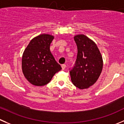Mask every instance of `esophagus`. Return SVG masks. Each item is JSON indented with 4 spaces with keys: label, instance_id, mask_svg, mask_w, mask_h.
<instances>
[{
    "label": "esophagus",
    "instance_id": "1",
    "mask_svg": "<svg viewBox=\"0 0 124 124\" xmlns=\"http://www.w3.org/2000/svg\"><path fill=\"white\" fill-rule=\"evenodd\" d=\"M61 67H62V70H65V68H66V65L65 64H63V65H62V66H61Z\"/></svg>",
    "mask_w": 124,
    "mask_h": 124
}]
</instances>
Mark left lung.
Wrapping results in <instances>:
<instances>
[{
  "label": "left lung",
  "mask_w": 124,
  "mask_h": 124,
  "mask_svg": "<svg viewBox=\"0 0 124 124\" xmlns=\"http://www.w3.org/2000/svg\"><path fill=\"white\" fill-rule=\"evenodd\" d=\"M78 47L75 65L70 71L71 80L78 88L86 89L98 80L103 68L101 53L94 41L84 34L74 37Z\"/></svg>",
  "instance_id": "1"
}]
</instances>
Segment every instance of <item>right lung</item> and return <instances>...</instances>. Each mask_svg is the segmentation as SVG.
<instances>
[{
    "label": "right lung",
    "instance_id": "obj_1",
    "mask_svg": "<svg viewBox=\"0 0 124 124\" xmlns=\"http://www.w3.org/2000/svg\"><path fill=\"white\" fill-rule=\"evenodd\" d=\"M54 36L42 34L31 39L22 58V69L26 80L35 86H44L62 68L50 50Z\"/></svg>",
    "mask_w": 124,
    "mask_h": 124
}]
</instances>
